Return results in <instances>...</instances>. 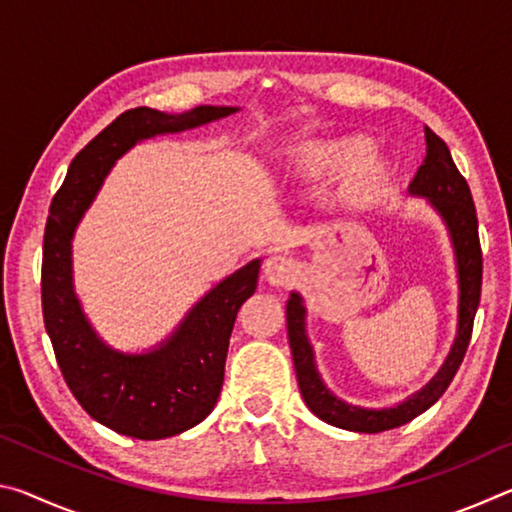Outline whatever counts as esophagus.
Listing matches in <instances>:
<instances>
[{
  "mask_svg": "<svg viewBox=\"0 0 512 512\" xmlns=\"http://www.w3.org/2000/svg\"><path fill=\"white\" fill-rule=\"evenodd\" d=\"M298 275V264L287 255H271L264 262V277L273 287H287Z\"/></svg>",
  "mask_w": 512,
  "mask_h": 512,
  "instance_id": "34e87169",
  "label": "esophagus"
}]
</instances>
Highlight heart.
<instances>
[{"mask_svg": "<svg viewBox=\"0 0 512 512\" xmlns=\"http://www.w3.org/2000/svg\"><path fill=\"white\" fill-rule=\"evenodd\" d=\"M370 142L361 135L334 137L300 146L293 155V173L300 178H327L339 176L350 168V187L366 189L375 183L381 173V164L369 158Z\"/></svg>", "mask_w": 512, "mask_h": 512, "instance_id": "obj_1", "label": "heart"}]
</instances>
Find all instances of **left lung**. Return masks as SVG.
I'll return each mask as SVG.
<instances>
[{"label": "left lung", "instance_id": "8db88e82", "mask_svg": "<svg viewBox=\"0 0 512 512\" xmlns=\"http://www.w3.org/2000/svg\"><path fill=\"white\" fill-rule=\"evenodd\" d=\"M424 140H427V155H424V162L411 180L409 192L413 196L429 198L433 210L443 216L449 237H452L458 268V289H461V296H458L456 341L452 345V352H449V357L443 363V368L438 370V375L422 391L411 395L402 404L391 406V409H361V406H352L332 395V391L320 379L314 361V350H311V343L305 332V307H302L300 293L293 291L287 302V332L302 400H305L311 413L318 415L323 422L332 424V427L359 433H379L402 427V424L418 418L431 404H436L438 397L452 384L458 366L463 363L467 345H470L472 339L483 277V255L479 244L476 207L470 187H467V180L456 169L447 144L431 128H424Z\"/></svg>", "mask_w": 512, "mask_h": 512}]
</instances>
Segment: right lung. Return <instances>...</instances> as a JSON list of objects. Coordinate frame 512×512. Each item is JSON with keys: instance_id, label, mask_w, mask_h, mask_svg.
<instances>
[{"instance_id": "right-lung-1", "label": "right lung", "mask_w": 512, "mask_h": 512, "mask_svg": "<svg viewBox=\"0 0 512 512\" xmlns=\"http://www.w3.org/2000/svg\"><path fill=\"white\" fill-rule=\"evenodd\" d=\"M237 108L198 106L183 115L133 108L76 153L49 207L42 241V316L69 391L94 420L140 440L169 438L212 413L239 307L257 289L259 259L205 293L160 348L124 354L103 343L72 284V237L121 155L146 137L180 133Z\"/></svg>"}]
</instances>
